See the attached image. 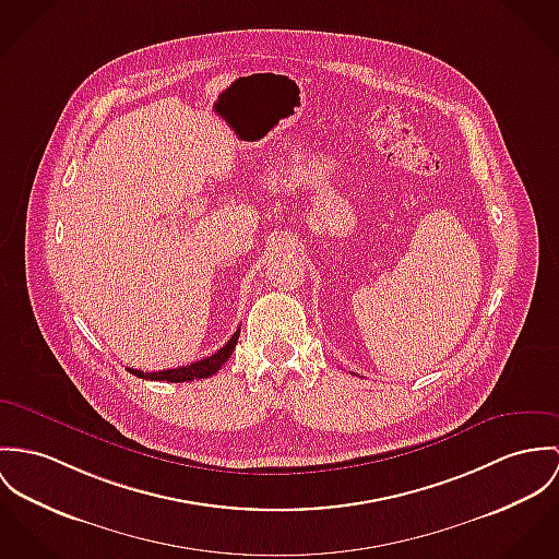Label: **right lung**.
Instances as JSON below:
<instances>
[{"mask_svg": "<svg viewBox=\"0 0 559 559\" xmlns=\"http://www.w3.org/2000/svg\"><path fill=\"white\" fill-rule=\"evenodd\" d=\"M239 333H241V329H237L235 335L226 342V346H222L217 353H213L211 356H204V358L192 362V365L177 367V369H166V371H152V373H145V371H141V369H130V373H134V376H139V378H145V380H159V382H190V380L209 378V376H213L215 371H219V367L230 358L235 346H237Z\"/></svg>", "mask_w": 559, "mask_h": 559, "instance_id": "obj_1", "label": "right lung"}]
</instances>
